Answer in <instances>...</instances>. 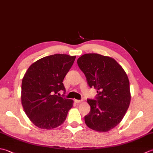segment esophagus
Returning a JSON list of instances; mask_svg holds the SVG:
<instances>
[{"mask_svg":"<svg viewBox=\"0 0 153 153\" xmlns=\"http://www.w3.org/2000/svg\"><path fill=\"white\" fill-rule=\"evenodd\" d=\"M74 101L76 103H80V102H82V100H77V99H76L74 100Z\"/></svg>","mask_w":153,"mask_h":153,"instance_id":"1","label":"esophagus"}]
</instances>
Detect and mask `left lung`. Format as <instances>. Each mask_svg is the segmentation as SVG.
<instances>
[{"label":"left lung","instance_id":"8db88e82","mask_svg":"<svg viewBox=\"0 0 153 153\" xmlns=\"http://www.w3.org/2000/svg\"><path fill=\"white\" fill-rule=\"evenodd\" d=\"M77 62L87 84L98 93L95 100H87L91 110L85 116L86 125L97 131H108L122 121L130 103L127 74L114 58L99 54H85Z\"/></svg>","mask_w":153,"mask_h":153}]
</instances>
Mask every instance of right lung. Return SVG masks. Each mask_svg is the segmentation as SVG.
Segmentation results:
<instances>
[{
  "mask_svg": "<svg viewBox=\"0 0 153 153\" xmlns=\"http://www.w3.org/2000/svg\"><path fill=\"white\" fill-rule=\"evenodd\" d=\"M76 56L57 54L38 60L29 67L22 79V104L35 126L43 129L63 123L73 100L58 95L65 91L63 80Z\"/></svg>",
  "mask_w": 153,
  "mask_h": 153,
  "instance_id": "1",
  "label": "right lung"
}]
</instances>
